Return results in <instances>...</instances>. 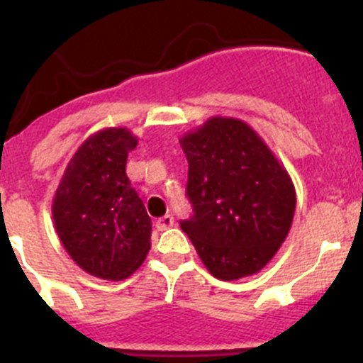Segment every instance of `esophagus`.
<instances>
[{
  "instance_id": "1",
  "label": "esophagus",
  "mask_w": 363,
  "mask_h": 363,
  "mask_svg": "<svg viewBox=\"0 0 363 363\" xmlns=\"http://www.w3.org/2000/svg\"><path fill=\"white\" fill-rule=\"evenodd\" d=\"M172 225H174V216H172V214L163 216V218H160L158 221H156V228H158L160 232H163V230H168Z\"/></svg>"
}]
</instances>
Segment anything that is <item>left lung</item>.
<instances>
[{
    "instance_id": "obj_1",
    "label": "left lung",
    "mask_w": 363,
    "mask_h": 363,
    "mask_svg": "<svg viewBox=\"0 0 363 363\" xmlns=\"http://www.w3.org/2000/svg\"><path fill=\"white\" fill-rule=\"evenodd\" d=\"M195 216L181 228L221 281L258 274L279 251L296 207L294 181L263 138L237 117H208L179 138Z\"/></svg>"
}]
</instances>
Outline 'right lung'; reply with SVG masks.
<instances>
[{"instance_id": "right-lung-1", "label": "right lung", "mask_w": 363, "mask_h": 363, "mask_svg": "<svg viewBox=\"0 0 363 363\" xmlns=\"http://www.w3.org/2000/svg\"><path fill=\"white\" fill-rule=\"evenodd\" d=\"M138 138L128 128L89 135L68 161L52 200L57 237L94 277L123 281L151 250V218L126 175Z\"/></svg>"}]
</instances>
